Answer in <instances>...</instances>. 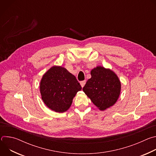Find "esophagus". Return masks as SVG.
Wrapping results in <instances>:
<instances>
[{"mask_svg": "<svg viewBox=\"0 0 156 156\" xmlns=\"http://www.w3.org/2000/svg\"><path fill=\"white\" fill-rule=\"evenodd\" d=\"M86 84V80H84V81H80V84H81V87H83L84 86V84Z\"/></svg>", "mask_w": 156, "mask_h": 156, "instance_id": "1", "label": "esophagus"}]
</instances>
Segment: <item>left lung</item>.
I'll use <instances>...</instances> for the list:
<instances>
[{"label":"left lung","instance_id":"left-lung-1","mask_svg":"<svg viewBox=\"0 0 156 156\" xmlns=\"http://www.w3.org/2000/svg\"><path fill=\"white\" fill-rule=\"evenodd\" d=\"M91 75V78L83 88L84 93L101 110L114 105L121 90V83L117 75L101 66L93 69Z\"/></svg>","mask_w":156,"mask_h":156}]
</instances>
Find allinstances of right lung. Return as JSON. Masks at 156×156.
Listing matches in <instances>:
<instances>
[{
    "label": "right lung",
    "instance_id": "add662e5",
    "mask_svg": "<svg viewBox=\"0 0 156 156\" xmlns=\"http://www.w3.org/2000/svg\"><path fill=\"white\" fill-rule=\"evenodd\" d=\"M80 90L81 86L76 77L62 66H52L43 75L40 83L42 101L56 112L67 110Z\"/></svg>",
    "mask_w": 156,
    "mask_h": 156
}]
</instances>
